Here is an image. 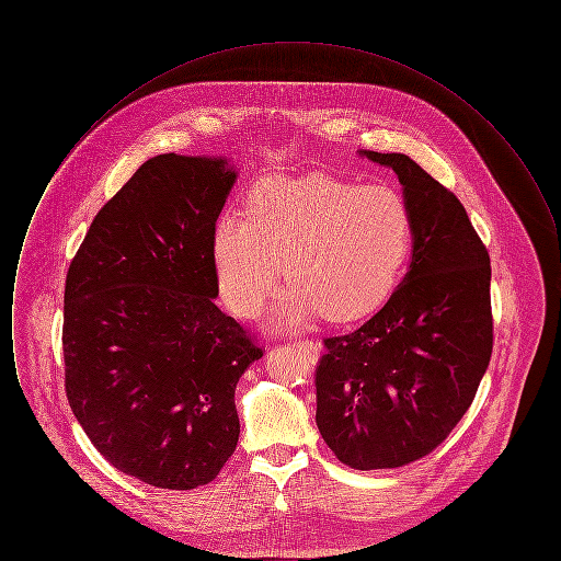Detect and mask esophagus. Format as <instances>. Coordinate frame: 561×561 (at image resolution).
Listing matches in <instances>:
<instances>
[{"label": "esophagus", "instance_id": "34e87169", "mask_svg": "<svg viewBox=\"0 0 561 561\" xmlns=\"http://www.w3.org/2000/svg\"><path fill=\"white\" fill-rule=\"evenodd\" d=\"M296 347L305 348V351H311V353H318L321 351V345L318 341H309V339H296L293 341Z\"/></svg>", "mask_w": 561, "mask_h": 561}]
</instances>
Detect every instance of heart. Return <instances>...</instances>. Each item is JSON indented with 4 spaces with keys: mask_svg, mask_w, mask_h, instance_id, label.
Wrapping results in <instances>:
<instances>
[{
    "mask_svg": "<svg viewBox=\"0 0 561 561\" xmlns=\"http://www.w3.org/2000/svg\"><path fill=\"white\" fill-rule=\"evenodd\" d=\"M245 216L214 227L218 290L240 318H256L284 275L279 323L357 320L398 284L412 243V213L393 185H355L325 174L271 176L250 191Z\"/></svg>",
    "mask_w": 561,
    "mask_h": 561,
    "instance_id": "heart-1",
    "label": "heart"
}]
</instances>
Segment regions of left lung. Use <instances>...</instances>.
<instances>
[{"mask_svg":"<svg viewBox=\"0 0 561 561\" xmlns=\"http://www.w3.org/2000/svg\"><path fill=\"white\" fill-rule=\"evenodd\" d=\"M396 170L412 213V261L378 313L323 339L316 423L351 469H396L433 453L478 393L492 355L490 254L450 188L401 153L362 151Z\"/></svg>","mask_w":561,"mask_h":561,"instance_id":"8db88e82","label":"left lung"}]
</instances>
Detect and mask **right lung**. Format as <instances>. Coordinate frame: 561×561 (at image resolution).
Masks as SVG:
<instances>
[{
  "label": "right lung",
  "mask_w": 561,
  "mask_h": 561,
  "mask_svg": "<svg viewBox=\"0 0 561 561\" xmlns=\"http://www.w3.org/2000/svg\"><path fill=\"white\" fill-rule=\"evenodd\" d=\"M225 160L145 161L94 216L65 282V391L94 448L165 490L210 483L240 439L236 387L263 348L214 298Z\"/></svg>",
  "instance_id": "right-lung-1"
}]
</instances>
